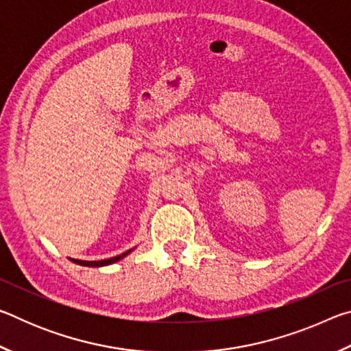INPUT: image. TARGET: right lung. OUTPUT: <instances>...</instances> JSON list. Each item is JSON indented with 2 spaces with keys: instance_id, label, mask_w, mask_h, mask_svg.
I'll use <instances>...</instances> for the list:
<instances>
[{
  "instance_id": "obj_1",
  "label": "right lung",
  "mask_w": 351,
  "mask_h": 351,
  "mask_svg": "<svg viewBox=\"0 0 351 351\" xmlns=\"http://www.w3.org/2000/svg\"><path fill=\"white\" fill-rule=\"evenodd\" d=\"M136 247H133V249H128V251H125V252H122V254H119V255H116V257H111V258H105V260H94V261H88V260H77V258H71L69 257V260L73 261V263H75V265H80V266H88V268H100V266H108V265H112V263H116V261H119V260H122L123 257H127V255L130 254V252H133Z\"/></svg>"
}]
</instances>
